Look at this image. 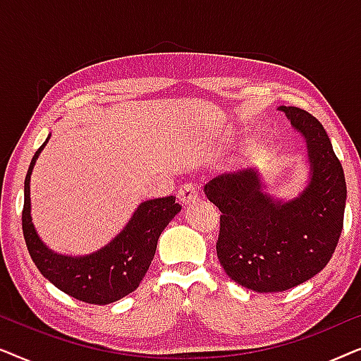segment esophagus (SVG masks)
I'll use <instances>...</instances> for the list:
<instances>
[{"label":"esophagus","mask_w":361,"mask_h":361,"mask_svg":"<svg viewBox=\"0 0 361 361\" xmlns=\"http://www.w3.org/2000/svg\"><path fill=\"white\" fill-rule=\"evenodd\" d=\"M177 199L182 205H189L192 202L199 200V190H197L195 184H184L177 190Z\"/></svg>","instance_id":"obj_1"}]
</instances>
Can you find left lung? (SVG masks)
Returning a JSON list of instances; mask_svg holds the SVG:
<instances>
[{
    "label": "left lung",
    "mask_w": 361,
    "mask_h": 361,
    "mask_svg": "<svg viewBox=\"0 0 361 361\" xmlns=\"http://www.w3.org/2000/svg\"><path fill=\"white\" fill-rule=\"evenodd\" d=\"M305 141L307 185L293 199L266 190L256 167L216 176L204 192L219 207L216 256L230 279L256 293H281L320 273L343 228L347 184L324 126L295 106H279Z\"/></svg>",
    "instance_id": "8db88e82"
}]
</instances>
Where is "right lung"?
<instances>
[{
  "mask_svg": "<svg viewBox=\"0 0 361 361\" xmlns=\"http://www.w3.org/2000/svg\"><path fill=\"white\" fill-rule=\"evenodd\" d=\"M51 135L34 154L24 180L23 233L29 255L44 278L82 302L105 305L133 293L154 258L157 240L182 207L176 197L145 200L111 241L90 255H62L37 235L31 216V174Z\"/></svg>",
  "mask_w": 361,
  "mask_h": 361,
  "instance_id": "1",
  "label": "right lung"
}]
</instances>
